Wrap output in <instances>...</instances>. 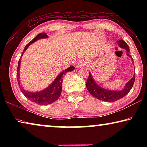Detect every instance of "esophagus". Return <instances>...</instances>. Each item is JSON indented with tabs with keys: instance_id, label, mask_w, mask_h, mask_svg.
Listing matches in <instances>:
<instances>
[{
	"instance_id": "34e87169",
	"label": "esophagus",
	"mask_w": 147,
	"mask_h": 147,
	"mask_svg": "<svg viewBox=\"0 0 147 147\" xmlns=\"http://www.w3.org/2000/svg\"><path fill=\"white\" fill-rule=\"evenodd\" d=\"M86 65V63H85V62H84V61H82V60H80L78 63H77V64H76V67L78 68H81V67H84V65Z\"/></svg>"
}]
</instances>
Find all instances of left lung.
Instances as JSON below:
<instances>
[{
  "label": "left lung",
  "mask_w": 147,
  "mask_h": 147,
  "mask_svg": "<svg viewBox=\"0 0 147 147\" xmlns=\"http://www.w3.org/2000/svg\"><path fill=\"white\" fill-rule=\"evenodd\" d=\"M117 42L118 45L121 48L124 49L127 51L126 55L130 57L131 59V61H132V63H134L133 58L129 54L130 49H129L128 45L126 43V42L123 41V39H121V40H119ZM135 78L136 74H134V76L131 78L130 80L128 81L126 84L125 87H124L123 89H122L121 91H111L101 88L100 86L97 85L91 73H89L88 81L86 82V88L88 89V91L90 93V94H91L94 98H96L97 99H99V100L102 101L112 102L117 101L119 100V99L123 98L124 96H126L130 92L131 89L134 86V82H135Z\"/></svg>",
  "instance_id": "obj_1"
}]
</instances>
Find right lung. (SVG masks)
<instances>
[{
    "label": "right lung",
    "mask_w": 147,
    "mask_h": 147,
    "mask_svg": "<svg viewBox=\"0 0 147 147\" xmlns=\"http://www.w3.org/2000/svg\"><path fill=\"white\" fill-rule=\"evenodd\" d=\"M48 36H47L46 33H40L37 36L36 38L32 39V40L28 44H27L24 47V49L23 51V54L19 59L18 66H17V82H18V84L20 89H21V92L23 93L26 97L33 102L36 104H38L39 105H47V104L53 103L54 102L58 100L59 96L61 95V92L62 89V82H63V75L65 74L67 72H71L74 69V67L71 66L69 68L66 69L61 72V73L58 74V76L56 77V78L53 82V83L51 84V85L49 86L47 88H45L43 90L39 92H30L28 91H26L23 89V88L21 87V82L19 80V69H20V65H21V60L22 58V56L23 55L24 52L26 50L28 49V47L32 43H34L35 41L40 39L43 38H47Z\"/></svg>",
    "instance_id": "right-lung-1"
}]
</instances>
